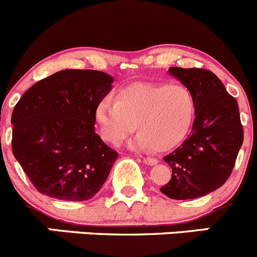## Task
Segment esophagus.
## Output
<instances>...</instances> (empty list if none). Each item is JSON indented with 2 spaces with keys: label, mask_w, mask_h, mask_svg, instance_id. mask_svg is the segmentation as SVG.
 I'll use <instances>...</instances> for the list:
<instances>
[{
  "label": "esophagus",
  "mask_w": 257,
  "mask_h": 257,
  "mask_svg": "<svg viewBox=\"0 0 257 257\" xmlns=\"http://www.w3.org/2000/svg\"><path fill=\"white\" fill-rule=\"evenodd\" d=\"M144 162H145V164H146V165H150V166H155V165L159 164V161H157V159H154V157H145Z\"/></svg>",
  "instance_id": "obj_1"
}]
</instances>
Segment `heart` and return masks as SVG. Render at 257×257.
Returning <instances> with one entry per match:
<instances>
[{
  "mask_svg": "<svg viewBox=\"0 0 257 257\" xmlns=\"http://www.w3.org/2000/svg\"><path fill=\"white\" fill-rule=\"evenodd\" d=\"M196 106L184 85L135 83L122 88L116 100L106 97L95 110L101 137L117 146L140 131L131 145L137 149L169 151L181 144L195 120Z\"/></svg>",
  "mask_w": 257,
  "mask_h": 257,
  "instance_id": "1",
  "label": "heart"
}]
</instances>
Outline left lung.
Instances as JSON below:
<instances>
[{
	"instance_id": "8db88e82",
	"label": "left lung",
	"mask_w": 257,
	"mask_h": 257,
	"mask_svg": "<svg viewBox=\"0 0 257 257\" xmlns=\"http://www.w3.org/2000/svg\"><path fill=\"white\" fill-rule=\"evenodd\" d=\"M169 72L192 93L196 117L189 139L164 157L172 175L160 191L174 200L196 199L222 186L232 172L243 142L237 101L211 71L170 67Z\"/></svg>"
}]
</instances>
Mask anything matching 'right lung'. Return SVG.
I'll return each instance as SVG.
<instances>
[{
	"mask_svg": "<svg viewBox=\"0 0 257 257\" xmlns=\"http://www.w3.org/2000/svg\"><path fill=\"white\" fill-rule=\"evenodd\" d=\"M113 78L62 70L35 83L12 112V152L40 194L86 201L100 191L118 154L95 132V110Z\"/></svg>",
	"mask_w": 257,
	"mask_h": 257,
	"instance_id": "obj_1",
	"label": "right lung"
}]
</instances>
